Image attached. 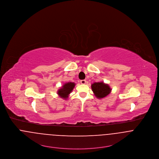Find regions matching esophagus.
I'll list each match as a JSON object with an SVG mask.
<instances>
[{
  "mask_svg": "<svg viewBox=\"0 0 159 159\" xmlns=\"http://www.w3.org/2000/svg\"><path fill=\"white\" fill-rule=\"evenodd\" d=\"M80 82L82 84H85L86 83V80H81Z\"/></svg>",
  "mask_w": 159,
  "mask_h": 159,
  "instance_id": "esophagus-1",
  "label": "esophagus"
}]
</instances>
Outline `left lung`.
<instances>
[{"label": "left lung", "mask_w": 159, "mask_h": 159, "mask_svg": "<svg viewBox=\"0 0 159 159\" xmlns=\"http://www.w3.org/2000/svg\"><path fill=\"white\" fill-rule=\"evenodd\" d=\"M91 87L95 97L100 99L107 96L112 90L108 84L103 82L94 83L92 84Z\"/></svg>", "instance_id": "obj_1"}]
</instances>
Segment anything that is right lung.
<instances>
[{
	"label": "right lung",
	"mask_w": 159,
	"mask_h": 159,
	"mask_svg": "<svg viewBox=\"0 0 159 159\" xmlns=\"http://www.w3.org/2000/svg\"><path fill=\"white\" fill-rule=\"evenodd\" d=\"M75 86V84L72 82L65 83L61 89L58 90V95L62 98L66 100L68 98L69 94L72 92Z\"/></svg>",
	"instance_id": "1"
}]
</instances>
